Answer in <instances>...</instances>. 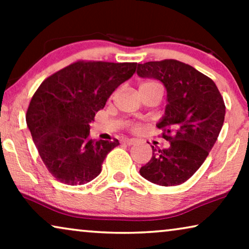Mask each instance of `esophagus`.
<instances>
[{
  "instance_id": "esophagus-1",
  "label": "esophagus",
  "mask_w": 249,
  "mask_h": 249,
  "mask_svg": "<svg viewBox=\"0 0 249 249\" xmlns=\"http://www.w3.org/2000/svg\"><path fill=\"white\" fill-rule=\"evenodd\" d=\"M136 142H137V141H136V139H134V138H131V139H129V138H124V141H122V142H124V144H125V145H128V146L134 145Z\"/></svg>"
}]
</instances>
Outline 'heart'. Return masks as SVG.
I'll list each match as a JSON object with an SVG mask.
<instances>
[{"label": "heart", "instance_id": "b5f03b06", "mask_svg": "<svg viewBox=\"0 0 249 249\" xmlns=\"http://www.w3.org/2000/svg\"><path fill=\"white\" fill-rule=\"evenodd\" d=\"M155 85L156 84L151 83V81H146V83H142L139 87H142V86H155Z\"/></svg>", "mask_w": 249, "mask_h": 249}]
</instances>
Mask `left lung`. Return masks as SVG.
Instances as JSON below:
<instances>
[{
	"label": "left lung",
	"instance_id": "1",
	"mask_svg": "<svg viewBox=\"0 0 249 249\" xmlns=\"http://www.w3.org/2000/svg\"><path fill=\"white\" fill-rule=\"evenodd\" d=\"M137 74L161 81L166 90L163 129L169 147L156 151L139 170L160 186L187 181L205 161L223 125L226 107L216 85L189 64L177 60L151 61L137 66Z\"/></svg>",
	"mask_w": 249,
	"mask_h": 249
}]
</instances>
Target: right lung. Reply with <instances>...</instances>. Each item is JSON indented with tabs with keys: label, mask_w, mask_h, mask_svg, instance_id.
<instances>
[{
	"label": "right lung",
	"mask_w": 249,
	"mask_h": 249,
	"mask_svg": "<svg viewBox=\"0 0 249 249\" xmlns=\"http://www.w3.org/2000/svg\"><path fill=\"white\" fill-rule=\"evenodd\" d=\"M136 67L79 61L44 80L34 94L27 125L44 164L60 182L84 185L101 173L102 163L119 141L90 139L89 124Z\"/></svg>",
	"instance_id": "1"
}]
</instances>
